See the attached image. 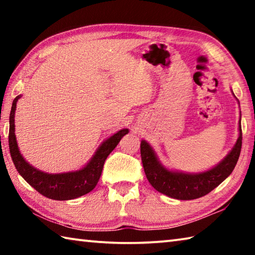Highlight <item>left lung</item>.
<instances>
[{
    "mask_svg": "<svg viewBox=\"0 0 255 255\" xmlns=\"http://www.w3.org/2000/svg\"><path fill=\"white\" fill-rule=\"evenodd\" d=\"M234 147L213 169L201 173H183L170 171L162 165L156 154L146 140L140 143V156L148 182L158 192L179 200H191L204 197L218 187L230 175L239 161L242 148V128Z\"/></svg>",
    "mask_w": 255,
    "mask_h": 255,
    "instance_id": "obj_1",
    "label": "left lung"
}]
</instances>
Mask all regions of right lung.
Returning <instances> with one entry per match:
<instances>
[{"label":"right lung","mask_w":255,"mask_h":255,"mask_svg":"<svg viewBox=\"0 0 255 255\" xmlns=\"http://www.w3.org/2000/svg\"><path fill=\"white\" fill-rule=\"evenodd\" d=\"M20 97L21 96L16 97L12 103L10 130H8V147H10L12 161L21 176L42 196L54 200L75 199V198L92 191L100 179L103 164H105L108 155L116 148L120 139L128 133V129L124 128L103 141L99 146L96 154L90 159V162L81 170L66 172V173H46V172L37 170L36 167L30 165L18 148L14 133V114L16 101L19 100Z\"/></svg>","instance_id":"obj_1"}]
</instances>
